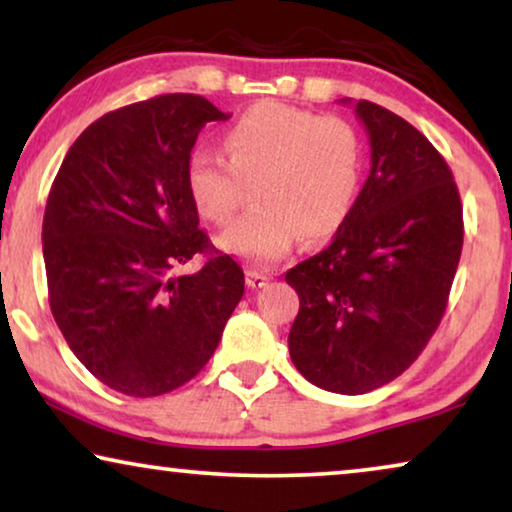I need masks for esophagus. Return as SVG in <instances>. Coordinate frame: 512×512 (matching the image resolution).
I'll return each mask as SVG.
<instances>
[{
    "mask_svg": "<svg viewBox=\"0 0 512 512\" xmlns=\"http://www.w3.org/2000/svg\"><path fill=\"white\" fill-rule=\"evenodd\" d=\"M270 277L263 275V272L258 270H247V286L249 289H263V286H268Z\"/></svg>",
    "mask_w": 512,
    "mask_h": 512,
    "instance_id": "obj_1",
    "label": "esophagus"
}]
</instances>
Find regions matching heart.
<instances>
[{
    "instance_id": "heart-1",
    "label": "heart",
    "mask_w": 512,
    "mask_h": 512,
    "mask_svg": "<svg viewBox=\"0 0 512 512\" xmlns=\"http://www.w3.org/2000/svg\"><path fill=\"white\" fill-rule=\"evenodd\" d=\"M223 149L188 153V191L205 219L230 226L254 188L258 207L219 237L221 249L254 265L291 254L300 237L331 240L359 200L363 146L345 118L261 102L228 125Z\"/></svg>"
}]
</instances>
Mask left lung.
<instances>
[{"label":"left lung","mask_w":512,"mask_h":512,"mask_svg":"<svg viewBox=\"0 0 512 512\" xmlns=\"http://www.w3.org/2000/svg\"><path fill=\"white\" fill-rule=\"evenodd\" d=\"M354 104L370 174L349 219L317 256L286 272L300 298L293 366L333 394H366L410 368L445 314L464 219L443 156L401 116Z\"/></svg>","instance_id":"8db88e82"}]
</instances>
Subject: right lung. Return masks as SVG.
I'll return each instance as SVG.
<instances>
[{"label": "right lung", "instance_id": "right-lung-1", "mask_svg": "<svg viewBox=\"0 0 512 512\" xmlns=\"http://www.w3.org/2000/svg\"><path fill=\"white\" fill-rule=\"evenodd\" d=\"M226 118L191 93L109 111L72 144L48 193L41 242L55 324L125 396L193 380L242 300L244 272L198 228L186 181L198 132ZM195 253L206 265L174 278Z\"/></svg>", "mask_w": 512, "mask_h": 512}]
</instances>
